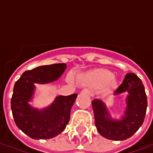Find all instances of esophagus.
<instances>
[{"label": "esophagus", "mask_w": 153, "mask_h": 153, "mask_svg": "<svg viewBox=\"0 0 153 153\" xmlns=\"http://www.w3.org/2000/svg\"><path fill=\"white\" fill-rule=\"evenodd\" d=\"M81 93H83V94H87V95H93V93L91 91H89L88 89H83Z\"/></svg>", "instance_id": "1"}]
</instances>
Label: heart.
Here are the masks:
<instances>
[{
  "instance_id": "b5f03b06",
  "label": "heart",
  "mask_w": 153,
  "mask_h": 153,
  "mask_svg": "<svg viewBox=\"0 0 153 153\" xmlns=\"http://www.w3.org/2000/svg\"><path fill=\"white\" fill-rule=\"evenodd\" d=\"M82 79L87 83L97 85V86L102 85L108 82L111 83L113 81L111 72L105 69H98V70L90 71L83 75Z\"/></svg>"
}]
</instances>
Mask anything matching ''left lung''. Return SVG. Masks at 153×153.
<instances>
[{"mask_svg":"<svg viewBox=\"0 0 153 153\" xmlns=\"http://www.w3.org/2000/svg\"><path fill=\"white\" fill-rule=\"evenodd\" d=\"M121 93H128V96L125 116L120 120L111 118L101 100L92 102L97 131L104 138L115 141L125 140L134 135L143 123L148 106L144 86L135 74H127L114 94Z\"/></svg>","mask_w":153,"mask_h":153,"instance_id":"left-lung-1","label":"left lung"}]
</instances>
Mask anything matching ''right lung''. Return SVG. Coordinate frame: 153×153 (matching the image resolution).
Listing matches in <instances>:
<instances>
[{
    "label": "right lung",
    "mask_w": 153,
    "mask_h": 153,
    "mask_svg": "<svg viewBox=\"0 0 153 153\" xmlns=\"http://www.w3.org/2000/svg\"><path fill=\"white\" fill-rule=\"evenodd\" d=\"M66 69L65 63L37 67L24 72L15 83L11 97V110L17 127L33 139H48L60 134L70 118V110L77 94L57 97L49 107L39 111L29 106L34 83L56 80Z\"/></svg>",
    "instance_id": "obj_1"
}]
</instances>
